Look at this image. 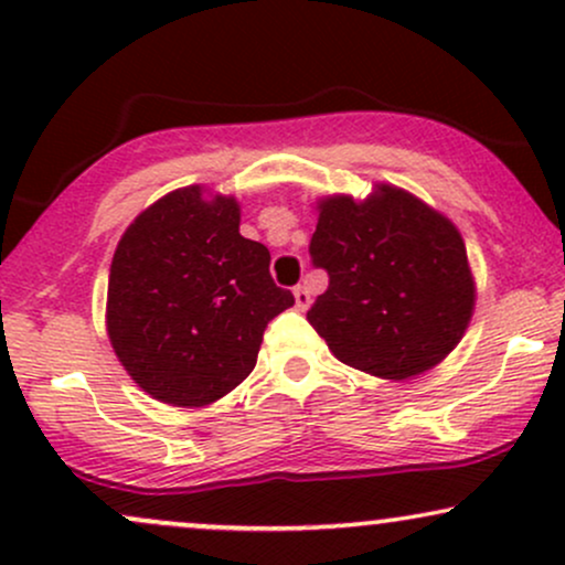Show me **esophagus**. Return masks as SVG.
<instances>
[{
    "label": "esophagus",
    "mask_w": 565,
    "mask_h": 565,
    "mask_svg": "<svg viewBox=\"0 0 565 565\" xmlns=\"http://www.w3.org/2000/svg\"><path fill=\"white\" fill-rule=\"evenodd\" d=\"M295 305H297V310H308V305H310L308 287H295Z\"/></svg>",
    "instance_id": "obj_1"
}]
</instances>
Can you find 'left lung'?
I'll use <instances>...</instances> for the list:
<instances>
[{
    "label": "left lung",
    "instance_id": "8db88e82",
    "mask_svg": "<svg viewBox=\"0 0 565 565\" xmlns=\"http://www.w3.org/2000/svg\"><path fill=\"white\" fill-rule=\"evenodd\" d=\"M310 260L329 287L308 321L342 364L382 380L427 372L468 329L476 284L449 217L395 185L319 204Z\"/></svg>",
    "mask_w": 565,
    "mask_h": 565
}]
</instances>
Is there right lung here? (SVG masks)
Returning a JSON list of instances; mask_svg holds the SVG:
<instances>
[{"label": "right lung", "instance_id": "right-lung-1", "mask_svg": "<svg viewBox=\"0 0 565 565\" xmlns=\"http://www.w3.org/2000/svg\"><path fill=\"white\" fill-rule=\"evenodd\" d=\"M291 305V291L270 278L268 246L238 233L236 199H204L201 185H188L121 236L106 327L151 398L206 406L249 377L265 327Z\"/></svg>", "mask_w": 565, "mask_h": 565}]
</instances>
